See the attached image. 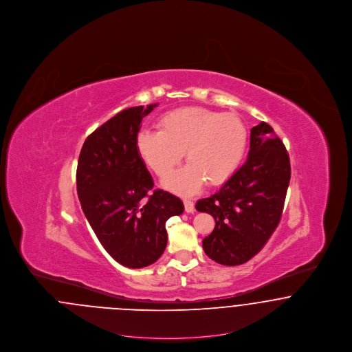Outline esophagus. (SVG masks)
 <instances>
[{
    "label": "esophagus",
    "instance_id": "1",
    "mask_svg": "<svg viewBox=\"0 0 352 352\" xmlns=\"http://www.w3.org/2000/svg\"><path fill=\"white\" fill-rule=\"evenodd\" d=\"M184 211L187 214H194L195 212V204L194 201H190V199H184Z\"/></svg>",
    "mask_w": 352,
    "mask_h": 352
}]
</instances>
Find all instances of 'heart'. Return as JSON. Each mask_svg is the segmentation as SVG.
<instances>
[{"mask_svg":"<svg viewBox=\"0 0 352 352\" xmlns=\"http://www.w3.org/2000/svg\"><path fill=\"white\" fill-rule=\"evenodd\" d=\"M158 132L140 131L135 148L142 161L164 178L179 164L182 153L187 166L165 181L177 192L191 195L204 184H224L239 168L248 142L244 122L199 107L168 112L157 122Z\"/></svg>","mask_w":352,"mask_h":352,"instance_id":"b5f03b06","label":"heart"}]
</instances>
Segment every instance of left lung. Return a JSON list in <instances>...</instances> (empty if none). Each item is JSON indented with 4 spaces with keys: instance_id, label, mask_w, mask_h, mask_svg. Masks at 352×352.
Instances as JSON below:
<instances>
[{
    "instance_id": "left-lung-1",
    "label": "left lung",
    "mask_w": 352,
    "mask_h": 352,
    "mask_svg": "<svg viewBox=\"0 0 352 352\" xmlns=\"http://www.w3.org/2000/svg\"><path fill=\"white\" fill-rule=\"evenodd\" d=\"M290 182V161L283 141L267 122L251 129L245 164L197 210L215 219L203 239L206 254L221 265L247 263L263 250L277 228Z\"/></svg>"
}]
</instances>
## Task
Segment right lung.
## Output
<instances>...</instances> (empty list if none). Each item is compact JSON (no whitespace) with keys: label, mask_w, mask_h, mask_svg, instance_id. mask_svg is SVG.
<instances>
[{"label":"right lung","mask_w":352,"mask_h":352,"mask_svg":"<svg viewBox=\"0 0 352 352\" xmlns=\"http://www.w3.org/2000/svg\"><path fill=\"white\" fill-rule=\"evenodd\" d=\"M157 104L118 112L89 134L80 151L76 187L84 215L101 245L128 268H144L165 251L168 218L182 201L153 190V178L135 148L141 121Z\"/></svg>","instance_id":"right-lung-1"}]
</instances>
